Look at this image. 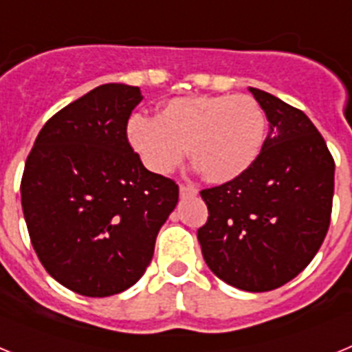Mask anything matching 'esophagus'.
I'll return each instance as SVG.
<instances>
[{"mask_svg":"<svg viewBox=\"0 0 352 352\" xmlns=\"http://www.w3.org/2000/svg\"><path fill=\"white\" fill-rule=\"evenodd\" d=\"M179 194L182 197H188V195H197V188L192 185H182L179 186Z\"/></svg>","mask_w":352,"mask_h":352,"instance_id":"esophagus-1","label":"esophagus"}]
</instances>
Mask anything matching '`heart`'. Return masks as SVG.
Wrapping results in <instances>:
<instances>
[{"instance_id": "1", "label": "heart", "mask_w": 352, "mask_h": 352, "mask_svg": "<svg viewBox=\"0 0 352 352\" xmlns=\"http://www.w3.org/2000/svg\"><path fill=\"white\" fill-rule=\"evenodd\" d=\"M268 118L250 95H199L173 98L158 118L133 114L126 139L155 174H167L190 158L210 183H227L247 173L263 151Z\"/></svg>"}]
</instances>
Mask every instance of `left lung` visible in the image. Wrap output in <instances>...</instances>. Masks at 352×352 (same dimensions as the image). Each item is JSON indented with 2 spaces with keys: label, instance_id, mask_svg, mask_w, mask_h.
I'll list each match as a JSON object with an SVG mask.
<instances>
[{
  "label": "left lung",
  "instance_id": "left-lung-1",
  "mask_svg": "<svg viewBox=\"0 0 352 352\" xmlns=\"http://www.w3.org/2000/svg\"><path fill=\"white\" fill-rule=\"evenodd\" d=\"M270 133L254 166L201 190L208 222L197 231L208 268L248 292L273 291L309 266L331 219L335 162L307 114L248 88Z\"/></svg>",
  "mask_w": 352,
  "mask_h": 352
}]
</instances>
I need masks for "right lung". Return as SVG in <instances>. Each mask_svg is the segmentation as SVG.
I'll use <instances>...</instances> for the list:
<instances>
[{
    "label": "right lung",
    "instance_id": "right-lung-1",
    "mask_svg": "<svg viewBox=\"0 0 352 352\" xmlns=\"http://www.w3.org/2000/svg\"><path fill=\"white\" fill-rule=\"evenodd\" d=\"M141 89L109 82L56 113L28 155L21 203L43 268L70 291L113 296L144 275L178 185L126 139Z\"/></svg>",
    "mask_w": 352,
    "mask_h": 352
}]
</instances>
